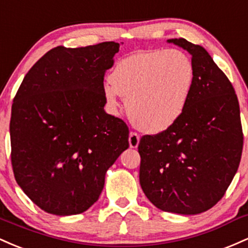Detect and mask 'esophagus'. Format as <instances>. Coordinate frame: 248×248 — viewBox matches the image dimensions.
<instances>
[{
	"instance_id": "obj_1",
	"label": "esophagus",
	"mask_w": 248,
	"mask_h": 248,
	"mask_svg": "<svg viewBox=\"0 0 248 248\" xmlns=\"http://www.w3.org/2000/svg\"><path fill=\"white\" fill-rule=\"evenodd\" d=\"M129 145L131 149H136L139 145V136L136 132H131L129 135Z\"/></svg>"
}]
</instances>
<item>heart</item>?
I'll return each instance as SVG.
<instances>
[{
  "label": "heart",
  "mask_w": 248,
  "mask_h": 248,
  "mask_svg": "<svg viewBox=\"0 0 248 248\" xmlns=\"http://www.w3.org/2000/svg\"><path fill=\"white\" fill-rule=\"evenodd\" d=\"M193 62L184 51L155 49L122 58L102 87L108 110L116 113L118 97L140 131L160 133L174 125L187 107L194 85Z\"/></svg>",
  "instance_id": "1"
}]
</instances>
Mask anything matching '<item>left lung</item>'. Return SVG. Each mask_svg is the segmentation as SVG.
<instances>
[{
	"mask_svg": "<svg viewBox=\"0 0 248 248\" xmlns=\"http://www.w3.org/2000/svg\"><path fill=\"white\" fill-rule=\"evenodd\" d=\"M168 43L191 55L196 79L179 121L139 141V183L155 207L190 216L213 207L238 171L240 109L232 84L206 50L185 38Z\"/></svg>",
	"mask_w": 248,
	"mask_h": 248,
	"instance_id": "left-lung-1",
	"label": "left lung"
}]
</instances>
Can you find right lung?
I'll return each mask as SVG.
<instances>
[{"instance_id":"right-lung-1","label":"right lung","mask_w":248,"mask_h":248,"mask_svg":"<svg viewBox=\"0 0 248 248\" xmlns=\"http://www.w3.org/2000/svg\"><path fill=\"white\" fill-rule=\"evenodd\" d=\"M118 51L116 42L56 46L28 71L14 98V176L46 212L71 216L93 206L107 171L129 147V129L105 112L102 91Z\"/></svg>"}]
</instances>
